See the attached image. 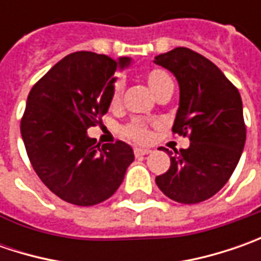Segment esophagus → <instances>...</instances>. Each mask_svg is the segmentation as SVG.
I'll return each mask as SVG.
<instances>
[{
    "label": "esophagus",
    "instance_id": "34e87169",
    "mask_svg": "<svg viewBox=\"0 0 261 261\" xmlns=\"http://www.w3.org/2000/svg\"><path fill=\"white\" fill-rule=\"evenodd\" d=\"M134 152H135V156H142L148 155V154L151 152V149H146V148H135Z\"/></svg>",
    "mask_w": 261,
    "mask_h": 261
}]
</instances>
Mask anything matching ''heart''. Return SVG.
<instances>
[{"label": "heart", "mask_w": 261, "mask_h": 261, "mask_svg": "<svg viewBox=\"0 0 261 261\" xmlns=\"http://www.w3.org/2000/svg\"><path fill=\"white\" fill-rule=\"evenodd\" d=\"M145 78L148 86H149V88L152 90V93L155 95L160 94L163 90H166L167 87L173 86V81H171L170 75L167 74L164 69H160V68H154V69L148 71ZM122 93H123V81L117 80V81H115L113 87H112V94H110V106L112 107H117V106L120 105ZM122 134L126 138L134 139L136 142H145V141L149 139L148 127L142 122H139V120H132L130 123L123 126Z\"/></svg>", "instance_id": "heart-1"}]
</instances>
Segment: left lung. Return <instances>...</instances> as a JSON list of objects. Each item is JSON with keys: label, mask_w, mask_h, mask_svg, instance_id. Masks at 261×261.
Wrapping results in <instances>:
<instances>
[{"label": "left lung", "mask_w": 261, "mask_h": 261, "mask_svg": "<svg viewBox=\"0 0 261 261\" xmlns=\"http://www.w3.org/2000/svg\"><path fill=\"white\" fill-rule=\"evenodd\" d=\"M154 62L173 72L180 87L173 132L190 135L187 149H166L171 166L156 175V186L178 203L203 202L225 186L243 154L241 95L214 62L192 49L175 47Z\"/></svg>", "instance_id": "8db88e82"}]
</instances>
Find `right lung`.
Segmentation results:
<instances>
[{
  "mask_svg": "<svg viewBox=\"0 0 261 261\" xmlns=\"http://www.w3.org/2000/svg\"><path fill=\"white\" fill-rule=\"evenodd\" d=\"M130 65L94 52H75L42 76L27 97L21 136L36 174L58 197L78 206L105 202L122 185L132 148L95 145L87 129L110 107L115 72Z\"/></svg>",
  "mask_w": 261,
  "mask_h": 261,
  "instance_id": "obj_1",
  "label": "right lung"
}]
</instances>
